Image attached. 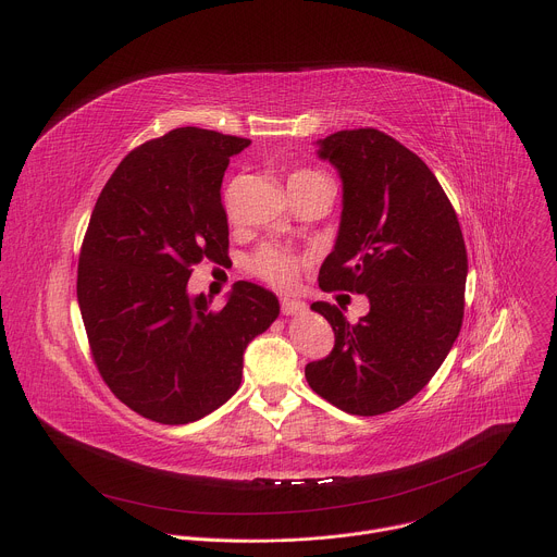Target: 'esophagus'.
Masks as SVG:
<instances>
[{
    "instance_id": "obj_1",
    "label": "esophagus",
    "mask_w": 557,
    "mask_h": 557,
    "mask_svg": "<svg viewBox=\"0 0 557 557\" xmlns=\"http://www.w3.org/2000/svg\"><path fill=\"white\" fill-rule=\"evenodd\" d=\"M282 312H284V314H301V312H306V304L299 301V299H288V297H284V299H282Z\"/></svg>"
}]
</instances>
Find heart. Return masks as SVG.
<instances>
[{
    "label": "heart",
    "instance_id": "obj_1",
    "mask_svg": "<svg viewBox=\"0 0 557 557\" xmlns=\"http://www.w3.org/2000/svg\"><path fill=\"white\" fill-rule=\"evenodd\" d=\"M320 178H326V176H322L320 172H312V170H297L290 174L288 185L306 183V181H320ZM297 269H299V258L284 249H277V247H264L251 260V271L260 280H264L277 288L290 286L297 275Z\"/></svg>",
    "mask_w": 557,
    "mask_h": 557
}]
</instances>
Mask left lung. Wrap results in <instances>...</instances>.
Segmentation results:
<instances>
[{
  "label": "left lung",
  "mask_w": 557,
  "mask_h": 557,
  "mask_svg": "<svg viewBox=\"0 0 557 557\" xmlns=\"http://www.w3.org/2000/svg\"><path fill=\"white\" fill-rule=\"evenodd\" d=\"M317 145L344 189L320 286L366 295L370 312L350 324L329 301L310 306L333 326L335 348L306 366V381L339 410L376 417L408 404L451 350L465 310V240L436 176L399 140L361 127Z\"/></svg>",
  "instance_id": "8db88e82"
}]
</instances>
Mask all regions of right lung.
Returning <instances> with one entry per match:
<instances>
[{
  "label": "right lung",
  "instance_id": "add662e5",
  "mask_svg": "<svg viewBox=\"0 0 557 557\" xmlns=\"http://www.w3.org/2000/svg\"><path fill=\"white\" fill-rule=\"evenodd\" d=\"M249 138L178 127L129 151L106 183L78 256L76 297L95 363L127 408L183 425L226 404L249 342L277 297L237 282L220 310L189 295L191 267L228 251L220 200L228 158Z\"/></svg>",
  "mask_w": 557,
  "mask_h": 557
}]
</instances>
